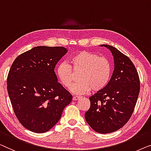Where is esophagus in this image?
I'll use <instances>...</instances> for the list:
<instances>
[{"label":"esophagus","instance_id":"34e87169","mask_svg":"<svg viewBox=\"0 0 151 151\" xmlns=\"http://www.w3.org/2000/svg\"><path fill=\"white\" fill-rule=\"evenodd\" d=\"M81 96H73V101H76V100H78L79 99H81Z\"/></svg>","mask_w":151,"mask_h":151}]
</instances>
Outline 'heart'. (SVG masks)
<instances>
[{
    "label": "heart",
    "instance_id": "heart-1",
    "mask_svg": "<svg viewBox=\"0 0 151 151\" xmlns=\"http://www.w3.org/2000/svg\"><path fill=\"white\" fill-rule=\"evenodd\" d=\"M111 66L108 59L87 50L76 52L69 59V64L61 62L57 65L56 75L60 83L69 88L78 75L79 80L72 86V92L78 94L101 90L107 86L111 76Z\"/></svg>",
    "mask_w": 151,
    "mask_h": 151
}]
</instances>
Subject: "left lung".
Wrapping results in <instances>:
<instances>
[{
  "mask_svg": "<svg viewBox=\"0 0 151 151\" xmlns=\"http://www.w3.org/2000/svg\"><path fill=\"white\" fill-rule=\"evenodd\" d=\"M107 47L114 56V70L107 86L90 97V107L85 118L91 128L99 133H109L122 128L128 122L139 93V78L128 57L112 46Z\"/></svg>",
  "mask_w": 151,
  "mask_h": 151,
  "instance_id": "left-lung-1",
  "label": "left lung"
}]
</instances>
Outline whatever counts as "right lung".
<instances>
[{
    "label": "right lung",
    "instance_id": "add662e5",
    "mask_svg": "<svg viewBox=\"0 0 151 151\" xmlns=\"http://www.w3.org/2000/svg\"><path fill=\"white\" fill-rule=\"evenodd\" d=\"M67 51L62 46H36L12 63L7 79L8 94L19 122L29 131H49L73 100L55 73Z\"/></svg>",
    "mask_w": 151,
    "mask_h": 151
}]
</instances>
